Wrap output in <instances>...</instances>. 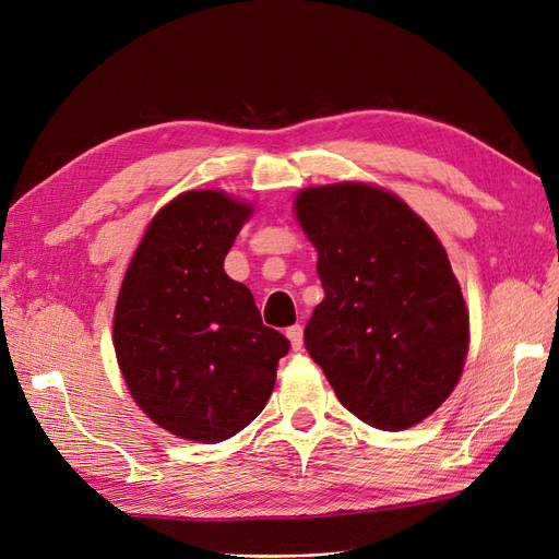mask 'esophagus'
Segmentation results:
<instances>
[{"label": "esophagus", "mask_w": 559, "mask_h": 559, "mask_svg": "<svg viewBox=\"0 0 559 559\" xmlns=\"http://www.w3.org/2000/svg\"><path fill=\"white\" fill-rule=\"evenodd\" d=\"M286 337H289V343H292V347H294L296 352L302 349V326H300V324L286 329Z\"/></svg>", "instance_id": "esophagus-1"}]
</instances>
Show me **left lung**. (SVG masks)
Wrapping results in <instances>:
<instances>
[{
  "label": "left lung",
  "mask_w": 559,
  "mask_h": 559,
  "mask_svg": "<svg viewBox=\"0 0 559 559\" xmlns=\"http://www.w3.org/2000/svg\"><path fill=\"white\" fill-rule=\"evenodd\" d=\"M294 207L324 286L302 335L310 357L366 425H417L452 394L468 352V310L443 245L378 186H312Z\"/></svg>",
  "instance_id": "obj_1"
}]
</instances>
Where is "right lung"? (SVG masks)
I'll return each mask as SVG.
<instances>
[{
  "instance_id": "add662e5",
  "label": "right lung",
  "mask_w": 559,
  "mask_h": 559,
  "mask_svg": "<svg viewBox=\"0 0 559 559\" xmlns=\"http://www.w3.org/2000/svg\"><path fill=\"white\" fill-rule=\"evenodd\" d=\"M249 214L222 191L177 195L148 224L118 294L114 349L130 394L186 441H226L257 419L292 347L224 273Z\"/></svg>"
}]
</instances>
